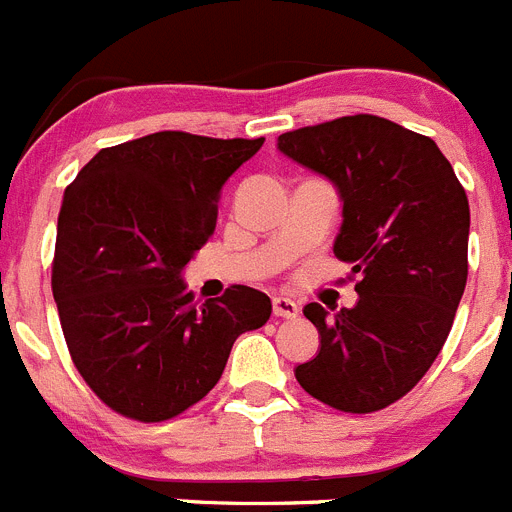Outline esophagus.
<instances>
[{"mask_svg": "<svg viewBox=\"0 0 512 512\" xmlns=\"http://www.w3.org/2000/svg\"><path fill=\"white\" fill-rule=\"evenodd\" d=\"M271 307H274V315H277V318H297V312H300V305H297L295 300L279 295L271 300Z\"/></svg>", "mask_w": 512, "mask_h": 512, "instance_id": "34e87169", "label": "esophagus"}]
</instances>
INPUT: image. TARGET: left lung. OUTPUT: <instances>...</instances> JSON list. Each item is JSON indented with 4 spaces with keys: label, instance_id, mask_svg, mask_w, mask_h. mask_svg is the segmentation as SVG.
<instances>
[{
    "label": "left lung",
    "instance_id": "1",
    "mask_svg": "<svg viewBox=\"0 0 512 512\" xmlns=\"http://www.w3.org/2000/svg\"><path fill=\"white\" fill-rule=\"evenodd\" d=\"M279 151L338 187L333 253L359 274L351 310L328 318L305 305L320 351L295 377L341 413H377L413 390L449 338L469 271L467 192L428 135L377 115L289 130Z\"/></svg>",
    "mask_w": 512,
    "mask_h": 512
}]
</instances>
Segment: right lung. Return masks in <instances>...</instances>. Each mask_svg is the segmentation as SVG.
<instances>
[{
  "mask_svg": "<svg viewBox=\"0 0 512 512\" xmlns=\"http://www.w3.org/2000/svg\"><path fill=\"white\" fill-rule=\"evenodd\" d=\"M261 146L161 130L102 148L66 187L53 300L71 361L122 418L182 415L215 387L235 338L269 320L259 289L233 284L197 305L182 282L215 233L223 184Z\"/></svg>",
  "mask_w": 512,
  "mask_h": 512,
  "instance_id": "add662e5",
  "label": "right lung"
}]
</instances>
